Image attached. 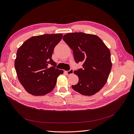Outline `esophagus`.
Returning <instances> with one entry per match:
<instances>
[{
	"instance_id": "34e87169",
	"label": "esophagus",
	"mask_w": 134,
	"mask_h": 134,
	"mask_svg": "<svg viewBox=\"0 0 134 134\" xmlns=\"http://www.w3.org/2000/svg\"><path fill=\"white\" fill-rule=\"evenodd\" d=\"M74 72V70L73 69H70L69 70H68V71H66V73L68 74V75H70V74H72Z\"/></svg>"
}]
</instances>
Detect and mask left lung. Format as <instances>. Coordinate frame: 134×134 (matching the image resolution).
Masks as SVG:
<instances>
[{
	"mask_svg": "<svg viewBox=\"0 0 134 134\" xmlns=\"http://www.w3.org/2000/svg\"><path fill=\"white\" fill-rule=\"evenodd\" d=\"M63 39L73 50L75 63H83L82 68L74 71L79 81L72 88L86 96L99 92L105 85L111 69L109 49L95 35L73 32Z\"/></svg>",
	"mask_w": 134,
	"mask_h": 134,
	"instance_id": "obj_1",
	"label": "left lung"
}]
</instances>
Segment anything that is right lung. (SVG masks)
<instances>
[{
    "mask_svg": "<svg viewBox=\"0 0 134 134\" xmlns=\"http://www.w3.org/2000/svg\"><path fill=\"white\" fill-rule=\"evenodd\" d=\"M62 37V34L35 36L18 49L14 66L19 81L28 93L44 95L55 87L57 78L64 71L56 68L52 55Z\"/></svg>",
    "mask_w": 134,
    "mask_h": 134,
    "instance_id": "add662e5",
    "label": "right lung"
}]
</instances>
